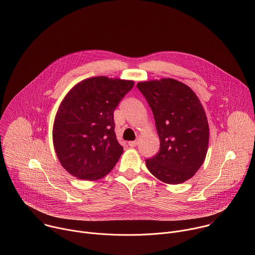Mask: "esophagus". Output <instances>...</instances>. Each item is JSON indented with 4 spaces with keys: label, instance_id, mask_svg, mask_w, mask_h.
<instances>
[{
    "label": "esophagus",
    "instance_id": "esophagus-1",
    "mask_svg": "<svg viewBox=\"0 0 255 255\" xmlns=\"http://www.w3.org/2000/svg\"><path fill=\"white\" fill-rule=\"evenodd\" d=\"M138 141H130V142H128V145L130 146V147H136L137 145H138Z\"/></svg>",
    "mask_w": 255,
    "mask_h": 255
}]
</instances>
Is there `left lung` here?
Returning a JSON list of instances; mask_svg holds the SVG:
<instances>
[{
    "instance_id": "1",
    "label": "left lung",
    "mask_w": 255,
    "mask_h": 255,
    "mask_svg": "<svg viewBox=\"0 0 255 255\" xmlns=\"http://www.w3.org/2000/svg\"><path fill=\"white\" fill-rule=\"evenodd\" d=\"M160 140L159 152L146 159L148 170L160 181L180 184L194 176L203 164L209 142L203 106L187 85L171 79L139 82Z\"/></svg>"
}]
</instances>
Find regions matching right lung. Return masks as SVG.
<instances>
[{
  "mask_svg": "<svg viewBox=\"0 0 255 255\" xmlns=\"http://www.w3.org/2000/svg\"><path fill=\"white\" fill-rule=\"evenodd\" d=\"M134 81L105 76L83 80L61 102L53 125V143L61 165L78 179L106 176L123 147L114 131V110Z\"/></svg>",
  "mask_w": 255,
  "mask_h": 255,
  "instance_id": "1",
  "label": "right lung"
}]
</instances>
